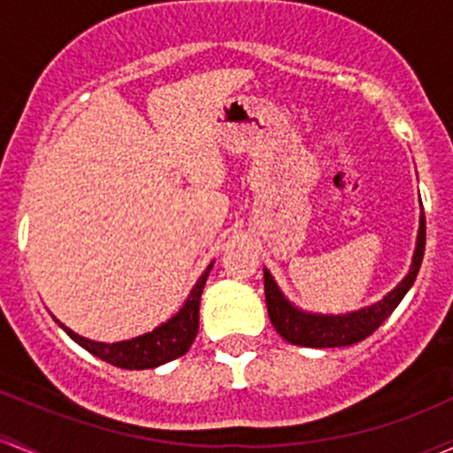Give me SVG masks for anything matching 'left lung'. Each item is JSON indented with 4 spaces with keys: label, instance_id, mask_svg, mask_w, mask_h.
I'll return each instance as SVG.
<instances>
[{
    "label": "left lung",
    "instance_id": "8db88e82",
    "mask_svg": "<svg viewBox=\"0 0 453 453\" xmlns=\"http://www.w3.org/2000/svg\"><path fill=\"white\" fill-rule=\"evenodd\" d=\"M426 250V217L421 215L419 236H417V250L412 256L411 273L404 277L385 299L374 303V305L365 307V310L352 311L346 316H316V314H303V311L292 307L290 303L283 299V295L273 281L271 273L265 271V295L268 318H271L273 326L280 333L286 342L305 348H340L350 346L357 342L365 340L372 335L391 311L400 305L406 292L411 290L412 281H415L417 273H419L421 260H424Z\"/></svg>",
    "mask_w": 453,
    "mask_h": 453
}]
</instances>
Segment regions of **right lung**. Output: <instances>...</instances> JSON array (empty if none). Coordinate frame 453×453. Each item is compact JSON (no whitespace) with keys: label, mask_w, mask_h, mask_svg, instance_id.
I'll return each mask as SVG.
<instances>
[{"label":"right lung","mask_w":453,"mask_h":453,"mask_svg":"<svg viewBox=\"0 0 453 453\" xmlns=\"http://www.w3.org/2000/svg\"><path fill=\"white\" fill-rule=\"evenodd\" d=\"M212 266V265H211ZM211 266L203 271L200 281L191 290L182 310L178 311L172 320L165 325L157 326L152 333L139 335L135 340L118 342V344H103V342H92L86 337L77 335V333L68 329V326L59 325L68 335L77 342L79 346L86 348L98 359L107 361V364L122 367V370H148V367H157L167 364V361L178 359L191 348L193 340L197 335V326H200V299L203 283L208 280Z\"/></svg>","instance_id":"obj_1"}]
</instances>
